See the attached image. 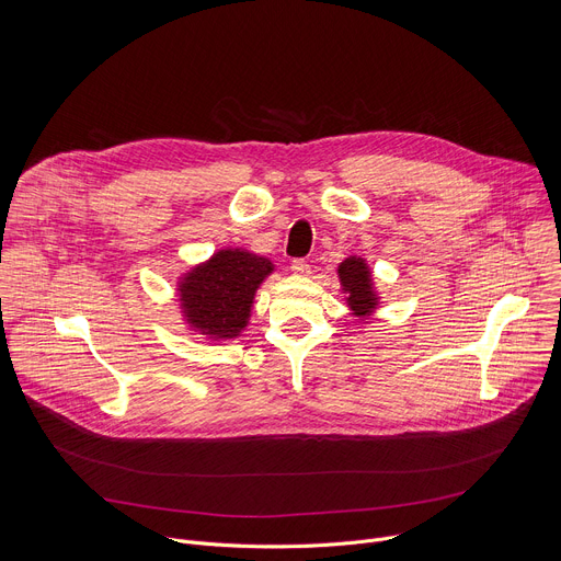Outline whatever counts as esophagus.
<instances>
[{
	"mask_svg": "<svg viewBox=\"0 0 561 561\" xmlns=\"http://www.w3.org/2000/svg\"><path fill=\"white\" fill-rule=\"evenodd\" d=\"M290 271H293L295 275H299V277H308V275H310V266H308L304 260H295V262L290 264Z\"/></svg>",
	"mask_w": 561,
	"mask_h": 561,
	"instance_id": "1",
	"label": "esophagus"
}]
</instances>
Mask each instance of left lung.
<instances>
[{"instance_id": "1", "label": "left lung", "mask_w": 561, "mask_h": 561, "mask_svg": "<svg viewBox=\"0 0 561 561\" xmlns=\"http://www.w3.org/2000/svg\"><path fill=\"white\" fill-rule=\"evenodd\" d=\"M337 277L351 314L359 322H366L381 304L368 262L362 255H348L337 266Z\"/></svg>"}]
</instances>
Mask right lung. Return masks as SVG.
<instances>
[{
  "mask_svg": "<svg viewBox=\"0 0 561 561\" xmlns=\"http://www.w3.org/2000/svg\"><path fill=\"white\" fill-rule=\"evenodd\" d=\"M275 264L247 249H221L178 277V308L191 335L230 342L251 322L255 293Z\"/></svg>",
  "mask_w": 561,
  "mask_h": 561,
  "instance_id": "right-lung-1",
  "label": "right lung"
}]
</instances>
